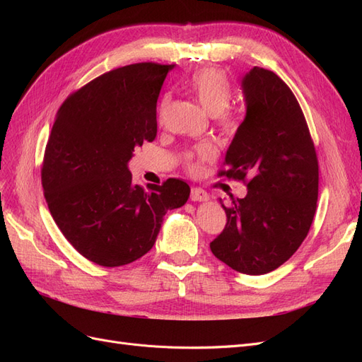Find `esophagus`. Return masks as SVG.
Wrapping results in <instances>:
<instances>
[{"label": "esophagus", "mask_w": 362, "mask_h": 362, "mask_svg": "<svg viewBox=\"0 0 362 362\" xmlns=\"http://www.w3.org/2000/svg\"><path fill=\"white\" fill-rule=\"evenodd\" d=\"M190 199L194 201V202H205L210 199V196H208V193L199 187H193L192 192H190Z\"/></svg>", "instance_id": "1"}]
</instances>
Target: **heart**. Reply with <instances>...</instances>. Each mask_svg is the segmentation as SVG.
<instances>
[{
    "instance_id": "obj_1",
    "label": "heart",
    "mask_w": 362,
    "mask_h": 362,
    "mask_svg": "<svg viewBox=\"0 0 362 362\" xmlns=\"http://www.w3.org/2000/svg\"><path fill=\"white\" fill-rule=\"evenodd\" d=\"M189 90L194 95L196 100L202 105L205 112L214 115L218 120V125L228 134H233L240 125L238 115L229 108L228 104L233 98V87L229 83L225 72L217 68H202L196 71L187 83ZM168 105V98L161 101L160 112H163ZM214 154L211 146H201L190 152L185 158V166L190 172H198L201 163L210 160Z\"/></svg>"
}]
</instances>
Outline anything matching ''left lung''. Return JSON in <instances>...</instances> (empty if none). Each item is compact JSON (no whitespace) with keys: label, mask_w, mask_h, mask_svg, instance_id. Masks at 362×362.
Instances as JSON below:
<instances>
[{"label":"left lung","mask_w":362,"mask_h":362,"mask_svg":"<svg viewBox=\"0 0 362 362\" xmlns=\"http://www.w3.org/2000/svg\"><path fill=\"white\" fill-rule=\"evenodd\" d=\"M246 116L218 177L246 182L225 206V229L210 243L216 258L246 275H264L299 249L319 196V161L302 108L279 76L255 66L242 81Z\"/></svg>","instance_id":"left-lung-1"}]
</instances>
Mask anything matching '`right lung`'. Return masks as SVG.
I'll list each match as a JSON object with an SVG mask.
<instances>
[{
	"label": "right lung",
	"mask_w": 362,
	"mask_h": 362,
	"mask_svg": "<svg viewBox=\"0 0 362 362\" xmlns=\"http://www.w3.org/2000/svg\"><path fill=\"white\" fill-rule=\"evenodd\" d=\"M173 64L134 63L105 72L59 108L42 164L49 213L68 242L104 267L154 246L163 216L187 202V182L133 184L134 148L157 136V100Z\"/></svg>",
	"instance_id": "right-lung-1"
}]
</instances>
